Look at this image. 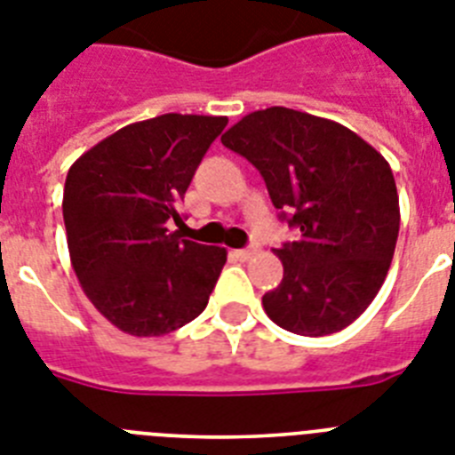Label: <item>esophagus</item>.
<instances>
[{
	"mask_svg": "<svg viewBox=\"0 0 455 455\" xmlns=\"http://www.w3.org/2000/svg\"><path fill=\"white\" fill-rule=\"evenodd\" d=\"M257 251H259V247L251 245V247H245V250H235V257H238L240 261H247V259L254 257Z\"/></svg>",
	"mask_w": 455,
	"mask_h": 455,
	"instance_id": "obj_1",
	"label": "esophagus"
}]
</instances>
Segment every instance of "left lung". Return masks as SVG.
I'll return each mask as SVG.
<instances>
[{
    "label": "left lung",
    "mask_w": 455,
    "mask_h": 455,
    "mask_svg": "<svg viewBox=\"0 0 455 455\" xmlns=\"http://www.w3.org/2000/svg\"><path fill=\"white\" fill-rule=\"evenodd\" d=\"M263 175L270 201L300 238L275 254L284 266L263 310L291 333L322 338L363 315L391 268L400 228L391 166L338 122L273 106L221 136Z\"/></svg>",
    "instance_id": "obj_1"
}]
</instances>
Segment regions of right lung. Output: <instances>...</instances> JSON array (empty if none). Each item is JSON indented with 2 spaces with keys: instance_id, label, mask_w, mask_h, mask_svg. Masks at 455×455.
I'll return each mask as SVG.
<instances>
[{
  "instance_id": "obj_1",
  "label": "right lung",
  "mask_w": 455,
  "mask_h": 455,
  "mask_svg": "<svg viewBox=\"0 0 455 455\" xmlns=\"http://www.w3.org/2000/svg\"><path fill=\"white\" fill-rule=\"evenodd\" d=\"M228 117L166 113L133 122L80 155L64 182L71 266L87 299L136 338L173 333L208 305L224 247L171 231L210 143Z\"/></svg>"
}]
</instances>
